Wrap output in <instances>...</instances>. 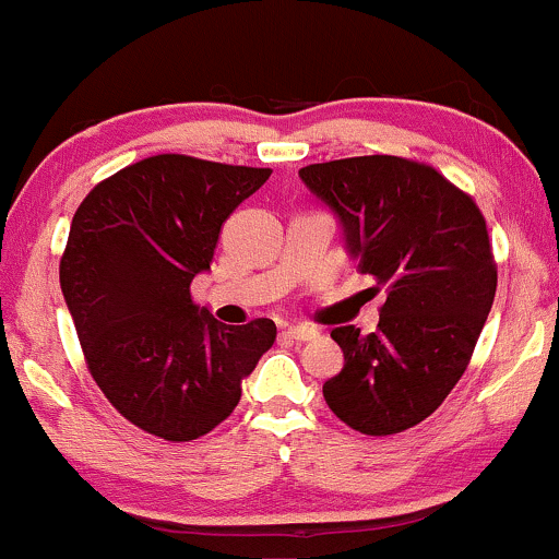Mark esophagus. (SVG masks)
<instances>
[{
  "mask_svg": "<svg viewBox=\"0 0 559 559\" xmlns=\"http://www.w3.org/2000/svg\"><path fill=\"white\" fill-rule=\"evenodd\" d=\"M284 336L292 338V342H312V338H318V331L307 329V325H294V329L284 331Z\"/></svg>",
  "mask_w": 559,
  "mask_h": 559,
  "instance_id": "obj_1",
  "label": "esophagus"
}]
</instances>
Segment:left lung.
Wrapping results in <instances>:
<instances>
[{
  "mask_svg": "<svg viewBox=\"0 0 559 559\" xmlns=\"http://www.w3.org/2000/svg\"><path fill=\"white\" fill-rule=\"evenodd\" d=\"M299 178L344 228L346 252L383 292L376 333L333 329L344 368L323 383L338 420L368 436L418 426L465 373L497 294L489 230L431 165L370 155L307 165Z\"/></svg>",
  "mask_w": 559,
  "mask_h": 559,
  "instance_id": "left-lung-1",
  "label": "left lung"
}]
</instances>
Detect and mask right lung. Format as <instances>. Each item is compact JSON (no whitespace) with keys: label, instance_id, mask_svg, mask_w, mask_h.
<instances>
[{"label":"right lung","instance_id":"obj_1","mask_svg":"<svg viewBox=\"0 0 559 559\" xmlns=\"http://www.w3.org/2000/svg\"><path fill=\"white\" fill-rule=\"evenodd\" d=\"M267 178L271 168L157 155L96 183L75 210L62 297L96 386L141 431L210 433L273 346V320L223 325L189 292L226 217Z\"/></svg>","mask_w":559,"mask_h":559}]
</instances>
